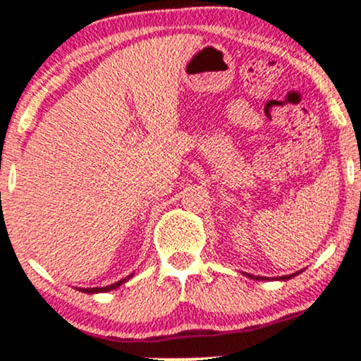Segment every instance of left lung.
<instances>
[{
	"mask_svg": "<svg viewBox=\"0 0 361 361\" xmlns=\"http://www.w3.org/2000/svg\"><path fill=\"white\" fill-rule=\"evenodd\" d=\"M300 272H302V271L295 272V274H288V276H281V277H272V279H274V281H288V279H291V277L298 276ZM245 276L250 277V279H257V281H265V279H269V277H262V276H252V274H245Z\"/></svg>",
	"mask_w": 361,
	"mask_h": 361,
	"instance_id": "8db88e82",
	"label": "left lung"
}]
</instances>
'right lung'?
<instances>
[{
	"mask_svg": "<svg viewBox=\"0 0 361 361\" xmlns=\"http://www.w3.org/2000/svg\"><path fill=\"white\" fill-rule=\"evenodd\" d=\"M130 277H133V272L130 276H126L125 279H120L118 281V283H113V284H109V286H104V288H77L78 291H82V293H89V295H94V293H106V291H113V290H116V288H120L121 284H125L126 281L130 279Z\"/></svg>",
	"mask_w": 361,
	"mask_h": 361,
	"instance_id": "add662e5",
	"label": "right lung"
}]
</instances>
